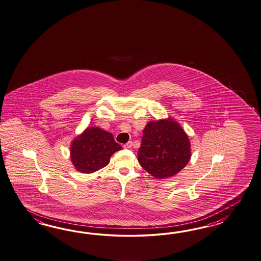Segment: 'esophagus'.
<instances>
[{
  "label": "esophagus",
  "mask_w": 261,
  "mask_h": 261,
  "mask_svg": "<svg viewBox=\"0 0 261 261\" xmlns=\"http://www.w3.org/2000/svg\"><path fill=\"white\" fill-rule=\"evenodd\" d=\"M132 147H133V142H132V141L127 142V144H125V145L123 146L124 148H130Z\"/></svg>",
  "instance_id": "obj_1"
}]
</instances>
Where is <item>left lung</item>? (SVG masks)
<instances>
[{"instance_id":"1","label":"left lung","mask_w":261,"mask_h":261,"mask_svg":"<svg viewBox=\"0 0 261 261\" xmlns=\"http://www.w3.org/2000/svg\"><path fill=\"white\" fill-rule=\"evenodd\" d=\"M190 141L172 118L148 122L138 149L141 167L156 179L179 173L190 160Z\"/></svg>"}]
</instances>
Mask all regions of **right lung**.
<instances>
[{
    "label": "right lung",
    "mask_w": 261,
    "mask_h": 261,
    "mask_svg": "<svg viewBox=\"0 0 261 261\" xmlns=\"http://www.w3.org/2000/svg\"><path fill=\"white\" fill-rule=\"evenodd\" d=\"M122 149L113 134L100 127H87L71 144V161L82 173H93L106 167L111 156Z\"/></svg>",
    "instance_id": "right-lung-1"
}]
</instances>
